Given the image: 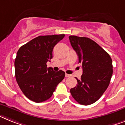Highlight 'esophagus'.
I'll list each match as a JSON object with an SVG mask.
<instances>
[{
    "label": "esophagus",
    "mask_w": 125,
    "mask_h": 125,
    "mask_svg": "<svg viewBox=\"0 0 125 125\" xmlns=\"http://www.w3.org/2000/svg\"><path fill=\"white\" fill-rule=\"evenodd\" d=\"M65 77H66V78H68V77H72V75H70V74H67V73H66V74H65Z\"/></svg>",
    "instance_id": "34e87169"
}]
</instances>
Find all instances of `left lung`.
Wrapping results in <instances>:
<instances>
[{
  "instance_id": "obj_1",
  "label": "left lung",
  "mask_w": 125,
  "mask_h": 125,
  "mask_svg": "<svg viewBox=\"0 0 125 125\" xmlns=\"http://www.w3.org/2000/svg\"><path fill=\"white\" fill-rule=\"evenodd\" d=\"M69 39L83 72L80 80L76 78L78 83L70 93L79 104L91 105L102 96L109 86L113 72L112 59L89 38L70 36Z\"/></svg>"
}]
</instances>
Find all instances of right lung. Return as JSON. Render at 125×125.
<instances>
[{"mask_svg":"<svg viewBox=\"0 0 125 125\" xmlns=\"http://www.w3.org/2000/svg\"><path fill=\"white\" fill-rule=\"evenodd\" d=\"M64 36H40L21 46L17 52L14 61L16 82L31 100L36 103L47 100L64 78V72H54L46 65L52 58L53 47Z\"/></svg>","mask_w":125,"mask_h":125,"instance_id":"right-lung-1","label":"right lung"}]
</instances>
